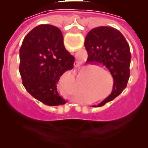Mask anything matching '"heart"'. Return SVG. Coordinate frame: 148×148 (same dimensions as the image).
Segmentation results:
<instances>
[{
  "instance_id": "obj_1",
  "label": "heart",
  "mask_w": 148,
  "mask_h": 148,
  "mask_svg": "<svg viewBox=\"0 0 148 148\" xmlns=\"http://www.w3.org/2000/svg\"><path fill=\"white\" fill-rule=\"evenodd\" d=\"M92 70H97V66H94V67L92 68Z\"/></svg>"
}]
</instances>
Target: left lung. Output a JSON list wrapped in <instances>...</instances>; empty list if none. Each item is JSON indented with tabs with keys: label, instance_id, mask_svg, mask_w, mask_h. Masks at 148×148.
Segmentation results:
<instances>
[{
	"label": "left lung",
	"instance_id": "1",
	"mask_svg": "<svg viewBox=\"0 0 148 148\" xmlns=\"http://www.w3.org/2000/svg\"><path fill=\"white\" fill-rule=\"evenodd\" d=\"M87 62L106 67L113 78L112 91L97 106L101 107L120 95L126 88L130 76L131 53L124 36L116 29L101 26L89 32L85 39Z\"/></svg>",
	"mask_w": 148,
	"mask_h": 148
}]
</instances>
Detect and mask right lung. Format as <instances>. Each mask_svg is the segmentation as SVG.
I'll use <instances>...</instances> for the list:
<instances>
[{"label": "right lung", "instance_id": "right-lung-1", "mask_svg": "<svg viewBox=\"0 0 148 148\" xmlns=\"http://www.w3.org/2000/svg\"><path fill=\"white\" fill-rule=\"evenodd\" d=\"M20 73L28 93L49 106L66 104L57 83L63 73L74 67V57L66 50L59 28L39 25L27 34L20 49Z\"/></svg>", "mask_w": 148, "mask_h": 148}]
</instances>
